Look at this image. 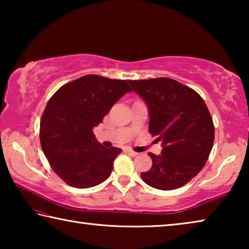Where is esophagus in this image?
Returning a JSON list of instances; mask_svg holds the SVG:
<instances>
[{
  "instance_id": "34e87169",
  "label": "esophagus",
  "mask_w": 249,
  "mask_h": 249,
  "mask_svg": "<svg viewBox=\"0 0 249 249\" xmlns=\"http://www.w3.org/2000/svg\"><path fill=\"white\" fill-rule=\"evenodd\" d=\"M125 151H126V153H127L129 156H132V157H135V156L138 155V153H136V151H134V150H132V149H126Z\"/></svg>"
}]
</instances>
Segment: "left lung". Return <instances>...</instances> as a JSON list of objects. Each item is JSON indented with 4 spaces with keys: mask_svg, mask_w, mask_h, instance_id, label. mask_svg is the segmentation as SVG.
Listing matches in <instances>:
<instances>
[{
    "mask_svg": "<svg viewBox=\"0 0 249 249\" xmlns=\"http://www.w3.org/2000/svg\"><path fill=\"white\" fill-rule=\"evenodd\" d=\"M148 107L149 132L161 142V154L148 155L142 181L159 190L183 187L204 167L214 142V125L203 99L170 78L128 80Z\"/></svg>",
    "mask_w": 249,
    "mask_h": 249,
    "instance_id": "obj_1",
    "label": "left lung"
}]
</instances>
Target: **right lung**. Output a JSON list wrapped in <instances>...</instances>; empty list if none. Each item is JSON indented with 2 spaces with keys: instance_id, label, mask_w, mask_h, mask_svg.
Instances as JSON below:
<instances>
[{
  "instance_id": "right-lung-1",
  "label": "right lung",
  "mask_w": 249,
  "mask_h": 249,
  "mask_svg": "<svg viewBox=\"0 0 249 249\" xmlns=\"http://www.w3.org/2000/svg\"><path fill=\"white\" fill-rule=\"evenodd\" d=\"M125 80L88 74L62 86L40 120V144L53 170L71 187L102 183L122 149L105 148L93 128L122 96L132 92Z\"/></svg>"
}]
</instances>
